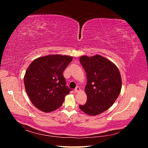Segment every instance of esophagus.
I'll return each mask as SVG.
<instances>
[{"label": "esophagus", "mask_w": 148, "mask_h": 148, "mask_svg": "<svg viewBox=\"0 0 148 148\" xmlns=\"http://www.w3.org/2000/svg\"><path fill=\"white\" fill-rule=\"evenodd\" d=\"M79 91H80V88H79V87L77 86V88L75 89V92H78Z\"/></svg>", "instance_id": "1"}]
</instances>
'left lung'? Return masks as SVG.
I'll list each match as a JSON object with an SVG mask.
<instances>
[{
	"label": "left lung",
	"instance_id": "1",
	"mask_svg": "<svg viewBox=\"0 0 148 148\" xmlns=\"http://www.w3.org/2000/svg\"><path fill=\"white\" fill-rule=\"evenodd\" d=\"M79 62L87 75V101L79 107L83 112L96 115L112 106L122 88V78L114 64L99 55L82 56Z\"/></svg>",
	"mask_w": 148,
	"mask_h": 148
}]
</instances>
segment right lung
Here are the masks:
<instances>
[{"label": "right lung", "mask_w": 148, "mask_h": 148, "mask_svg": "<svg viewBox=\"0 0 148 148\" xmlns=\"http://www.w3.org/2000/svg\"><path fill=\"white\" fill-rule=\"evenodd\" d=\"M68 56L49 55L31 62L26 71L24 84L32 104L44 112H51L62 105L71 90L66 86L63 72L72 60Z\"/></svg>", "instance_id": "add662e5"}]
</instances>
